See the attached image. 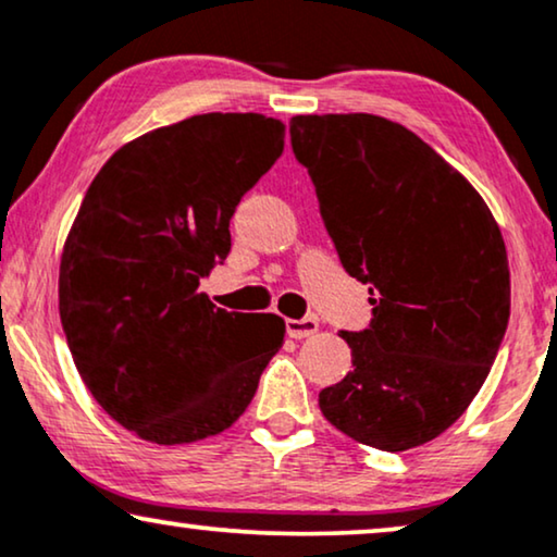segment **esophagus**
Returning <instances> with one entry per match:
<instances>
[{
  "instance_id": "obj_1",
  "label": "esophagus",
  "mask_w": 557,
  "mask_h": 557,
  "mask_svg": "<svg viewBox=\"0 0 557 557\" xmlns=\"http://www.w3.org/2000/svg\"><path fill=\"white\" fill-rule=\"evenodd\" d=\"M319 330L317 317H304V319H286V334L292 339L311 337Z\"/></svg>"
}]
</instances>
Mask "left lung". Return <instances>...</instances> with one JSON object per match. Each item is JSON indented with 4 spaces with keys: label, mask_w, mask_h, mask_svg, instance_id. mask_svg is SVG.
<instances>
[{
    "label": "left lung",
    "mask_w": 557,
    "mask_h": 557,
    "mask_svg": "<svg viewBox=\"0 0 557 557\" xmlns=\"http://www.w3.org/2000/svg\"><path fill=\"white\" fill-rule=\"evenodd\" d=\"M292 147L372 319L342 332L352 370L319 393L334 429L380 451L436 438L484 385L509 322V263L482 195L406 126L294 116Z\"/></svg>",
    "instance_id": "8db88e82"
}]
</instances>
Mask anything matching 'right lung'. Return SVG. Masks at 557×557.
<instances>
[{"instance_id": "obj_1", "label": "right lung", "mask_w": 557, "mask_h": 557, "mask_svg": "<svg viewBox=\"0 0 557 557\" xmlns=\"http://www.w3.org/2000/svg\"><path fill=\"white\" fill-rule=\"evenodd\" d=\"M284 151L261 113H202L128 141L83 197L60 258V322L98 406L159 446L231 429L284 345L276 314L200 292L240 197Z\"/></svg>"}]
</instances>
